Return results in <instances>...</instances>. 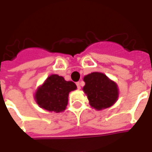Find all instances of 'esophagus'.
<instances>
[{"mask_svg": "<svg viewBox=\"0 0 152 152\" xmlns=\"http://www.w3.org/2000/svg\"><path fill=\"white\" fill-rule=\"evenodd\" d=\"M76 86H77V89H80V83L76 82Z\"/></svg>", "mask_w": 152, "mask_h": 152, "instance_id": "1", "label": "esophagus"}]
</instances>
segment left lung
Returning <instances> with one entry per match:
<instances>
[{"label": "left lung", "instance_id": "1", "mask_svg": "<svg viewBox=\"0 0 152 152\" xmlns=\"http://www.w3.org/2000/svg\"><path fill=\"white\" fill-rule=\"evenodd\" d=\"M83 90L90 106L97 110L107 108L117 101V85L101 72H92L84 77Z\"/></svg>", "mask_w": 152, "mask_h": 152}]
</instances>
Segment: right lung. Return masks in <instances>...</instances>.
Masks as SVG:
<instances>
[{"label": "right lung", "instance_id": "obj_1", "mask_svg": "<svg viewBox=\"0 0 152 152\" xmlns=\"http://www.w3.org/2000/svg\"><path fill=\"white\" fill-rule=\"evenodd\" d=\"M76 89V84L66 81L58 75L50 76L35 94L36 102L40 107L49 112H61L66 109L68 94Z\"/></svg>", "mask_w": 152, "mask_h": 152}]
</instances>
